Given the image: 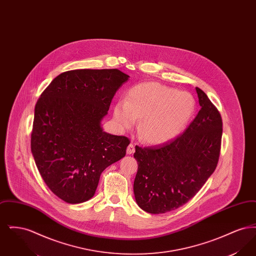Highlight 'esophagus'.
Masks as SVG:
<instances>
[{
    "label": "esophagus",
    "mask_w": 256,
    "mask_h": 256,
    "mask_svg": "<svg viewBox=\"0 0 256 256\" xmlns=\"http://www.w3.org/2000/svg\"><path fill=\"white\" fill-rule=\"evenodd\" d=\"M134 152H135V146H134V144L130 143L128 146V148H126V154H132Z\"/></svg>",
    "instance_id": "obj_1"
}]
</instances>
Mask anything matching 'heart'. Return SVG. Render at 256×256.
<instances>
[{
    "label": "heart",
    "mask_w": 256,
    "mask_h": 256,
    "mask_svg": "<svg viewBox=\"0 0 256 256\" xmlns=\"http://www.w3.org/2000/svg\"><path fill=\"white\" fill-rule=\"evenodd\" d=\"M196 100L189 92L158 82H144L132 87L126 100H118L113 120L122 130H132L138 119L140 139L150 145H162L176 138L194 116Z\"/></svg>",
    "instance_id": "heart-1"
}]
</instances>
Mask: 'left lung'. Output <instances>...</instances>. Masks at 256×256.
Masks as SVG:
<instances>
[{"label": "left lung", "instance_id": "8db88e82", "mask_svg": "<svg viewBox=\"0 0 256 256\" xmlns=\"http://www.w3.org/2000/svg\"><path fill=\"white\" fill-rule=\"evenodd\" d=\"M196 91L200 110L182 134L158 146H135L134 196L148 213L162 214L182 206L217 167L222 118L206 94L198 87Z\"/></svg>", "mask_w": 256, "mask_h": 256}]
</instances>
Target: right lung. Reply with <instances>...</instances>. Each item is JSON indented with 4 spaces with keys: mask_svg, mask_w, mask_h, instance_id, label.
I'll list each match as a JSON object with an SVG mask.
<instances>
[{
    "mask_svg": "<svg viewBox=\"0 0 256 256\" xmlns=\"http://www.w3.org/2000/svg\"><path fill=\"white\" fill-rule=\"evenodd\" d=\"M130 76L118 69L58 74L37 100L32 152L50 190L68 204L95 195L106 168L126 156V136L104 132L111 100Z\"/></svg>",
    "mask_w": 256,
    "mask_h": 256,
    "instance_id": "add662e5",
    "label": "right lung"
}]
</instances>
